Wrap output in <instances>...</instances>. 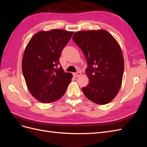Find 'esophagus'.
I'll return each instance as SVG.
<instances>
[{
    "label": "esophagus",
    "instance_id": "obj_1",
    "mask_svg": "<svg viewBox=\"0 0 147 147\" xmlns=\"http://www.w3.org/2000/svg\"><path fill=\"white\" fill-rule=\"evenodd\" d=\"M74 77H79L81 75V73L80 72H77V73H74L73 74Z\"/></svg>",
    "mask_w": 147,
    "mask_h": 147
}]
</instances>
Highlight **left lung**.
<instances>
[{
    "mask_svg": "<svg viewBox=\"0 0 147 147\" xmlns=\"http://www.w3.org/2000/svg\"><path fill=\"white\" fill-rule=\"evenodd\" d=\"M72 38L85 56L89 83L82 88L87 99L105 105L112 101L121 88L124 58L119 43L105 29L82 30Z\"/></svg>",
    "mask_w": 147,
    "mask_h": 147,
    "instance_id": "obj_1",
    "label": "left lung"
}]
</instances>
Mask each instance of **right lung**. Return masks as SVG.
<instances>
[{
    "mask_svg": "<svg viewBox=\"0 0 147 147\" xmlns=\"http://www.w3.org/2000/svg\"><path fill=\"white\" fill-rule=\"evenodd\" d=\"M73 34L63 29L40 30L25 48L22 70L28 90L39 102L51 103L66 92L72 74L59 67V57Z\"/></svg>",
    "mask_w": 147,
    "mask_h": 147,
    "instance_id": "obj_1",
    "label": "right lung"
}]
</instances>
